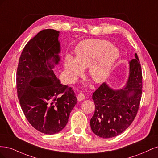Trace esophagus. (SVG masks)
<instances>
[{"mask_svg": "<svg viewBox=\"0 0 158 158\" xmlns=\"http://www.w3.org/2000/svg\"><path fill=\"white\" fill-rule=\"evenodd\" d=\"M77 99L78 101H82V100H84L85 99V95L83 93H79L78 96H77Z\"/></svg>", "mask_w": 158, "mask_h": 158, "instance_id": "34e87169", "label": "esophagus"}]
</instances>
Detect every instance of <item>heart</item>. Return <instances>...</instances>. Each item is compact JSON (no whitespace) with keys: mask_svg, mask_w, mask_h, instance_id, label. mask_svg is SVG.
<instances>
[{"mask_svg":"<svg viewBox=\"0 0 158 158\" xmlns=\"http://www.w3.org/2000/svg\"><path fill=\"white\" fill-rule=\"evenodd\" d=\"M76 58L67 55L65 59L66 78L73 82L89 66L88 74L95 82L106 80L116 63L119 52L106 40H86L76 47Z\"/></svg>","mask_w":158,"mask_h":158,"instance_id":"obj_1","label":"heart"}]
</instances>
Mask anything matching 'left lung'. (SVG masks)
Segmentation results:
<instances>
[{"mask_svg":"<svg viewBox=\"0 0 158 158\" xmlns=\"http://www.w3.org/2000/svg\"><path fill=\"white\" fill-rule=\"evenodd\" d=\"M130 62V71L124 89L113 90L103 82L95 91L92 99L95 112L90 120L92 132L103 138L120 135L135 118L142 93V73L139 59Z\"/></svg>","mask_w":158,"mask_h":158,"instance_id":"8db88e82","label":"left lung"}]
</instances>
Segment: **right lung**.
<instances>
[{
	"label": "right lung",
	"instance_id": "add662e5",
	"mask_svg": "<svg viewBox=\"0 0 158 158\" xmlns=\"http://www.w3.org/2000/svg\"><path fill=\"white\" fill-rule=\"evenodd\" d=\"M59 33L44 30L28 41L16 73L17 94L23 114L33 128L46 135L63 130L77 101L73 88L60 84L52 70V63L57 64L60 60Z\"/></svg>",
	"mask_w": 158,
	"mask_h": 158
}]
</instances>
